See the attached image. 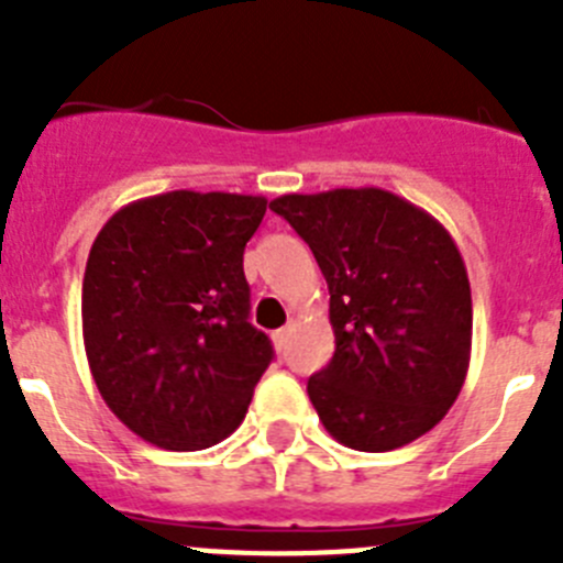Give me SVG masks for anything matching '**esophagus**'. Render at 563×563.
<instances>
[{"label":"esophagus","instance_id":"34e87169","mask_svg":"<svg viewBox=\"0 0 563 563\" xmlns=\"http://www.w3.org/2000/svg\"><path fill=\"white\" fill-rule=\"evenodd\" d=\"M290 332H292V327H282V330L273 332V343H276V350H285Z\"/></svg>","mask_w":563,"mask_h":563}]
</instances>
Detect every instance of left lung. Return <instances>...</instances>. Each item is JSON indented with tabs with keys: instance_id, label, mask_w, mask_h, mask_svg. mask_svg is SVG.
Returning a JSON list of instances; mask_svg holds the SVG:
<instances>
[{
	"instance_id": "8db88e82",
	"label": "left lung",
	"mask_w": 563,
	"mask_h": 563,
	"mask_svg": "<svg viewBox=\"0 0 563 563\" xmlns=\"http://www.w3.org/2000/svg\"><path fill=\"white\" fill-rule=\"evenodd\" d=\"M310 245L330 287L335 355L307 380L324 429L355 451H395L460 397L474 305L465 262L429 211L383 188L271 202Z\"/></svg>"
}]
</instances>
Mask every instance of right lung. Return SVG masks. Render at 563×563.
Wrapping results in <instances>:
<instances>
[{"label":"right lung","mask_w":563,"mask_h":563,"mask_svg":"<svg viewBox=\"0 0 563 563\" xmlns=\"http://www.w3.org/2000/svg\"><path fill=\"white\" fill-rule=\"evenodd\" d=\"M265 197L166 191L114 211L84 271L89 372L112 415L166 451H200L239 429L271 338L247 321L242 271Z\"/></svg>","instance_id":"right-lung-1"}]
</instances>
